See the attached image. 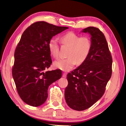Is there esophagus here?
I'll return each instance as SVG.
<instances>
[{
	"instance_id": "34e87169",
	"label": "esophagus",
	"mask_w": 126,
	"mask_h": 126,
	"mask_svg": "<svg viewBox=\"0 0 126 126\" xmlns=\"http://www.w3.org/2000/svg\"><path fill=\"white\" fill-rule=\"evenodd\" d=\"M66 77H67V73H63V78H66Z\"/></svg>"
}]
</instances>
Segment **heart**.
<instances>
[{
	"mask_svg": "<svg viewBox=\"0 0 126 126\" xmlns=\"http://www.w3.org/2000/svg\"><path fill=\"white\" fill-rule=\"evenodd\" d=\"M61 42L63 45L70 47L68 53V58L59 59L53 63L57 69L68 72L76 65L83 63L90 53L92 43L90 38L87 36L80 37L73 32H69L61 37ZM48 47L50 53L54 58L59 56V45L58 41L52 38L49 41Z\"/></svg>",
	"mask_w": 126,
	"mask_h": 126,
	"instance_id": "b5f03b06",
	"label": "heart"
}]
</instances>
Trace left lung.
Here are the masks:
<instances>
[{
    "label": "left lung",
    "instance_id": "left-lung-1",
    "mask_svg": "<svg viewBox=\"0 0 126 126\" xmlns=\"http://www.w3.org/2000/svg\"><path fill=\"white\" fill-rule=\"evenodd\" d=\"M81 32L90 35L92 47L86 60L67 74L65 99L71 109L83 111L104 95L111 78L112 59L104 34L99 29L88 27Z\"/></svg>",
    "mask_w": 126,
    "mask_h": 126
}]
</instances>
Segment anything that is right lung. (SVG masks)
<instances>
[{
  "instance_id": "obj_1",
  "label": "right lung",
  "mask_w": 126,
  "mask_h": 126,
  "mask_svg": "<svg viewBox=\"0 0 126 126\" xmlns=\"http://www.w3.org/2000/svg\"><path fill=\"white\" fill-rule=\"evenodd\" d=\"M68 29L38 21L22 33L15 51L12 74L17 93L27 105H42L49 86L61 78L59 69L45 72L52 64L48 44L53 36Z\"/></svg>"
}]
</instances>
